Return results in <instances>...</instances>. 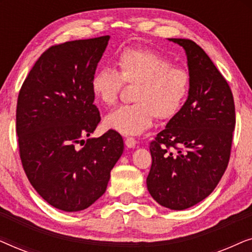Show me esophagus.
Returning <instances> with one entry per match:
<instances>
[{
    "instance_id": "obj_1",
    "label": "esophagus",
    "mask_w": 252,
    "mask_h": 252,
    "mask_svg": "<svg viewBox=\"0 0 252 252\" xmlns=\"http://www.w3.org/2000/svg\"><path fill=\"white\" fill-rule=\"evenodd\" d=\"M125 144H126L127 148H134L136 146V140L134 139V137L128 136V137H126V139H125Z\"/></svg>"
}]
</instances>
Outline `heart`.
I'll return each instance as SVG.
<instances>
[{
  "mask_svg": "<svg viewBox=\"0 0 252 252\" xmlns=\"http://www.w3.org/2000/svg\"><path fill=\"white\" fill-rule=\"evenodd\" d=\"M116 70L99 68L93 74L91 89L96 101L112 106L124 85H135L133 101L104 118L109 129L137 135L153 125L154 117L165 120L174 117L184 105L190 86L188 71L153 50L128 48L115 61Z\"/></svg>",
  "mask_w": 252,
  "mask_h": 252,
  "instance_id": "b5f03b06",
  "label": "heart"
}]
</instances>
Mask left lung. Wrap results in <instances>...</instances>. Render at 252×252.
I'll return each mask as SVG.
<instances>
[{
    "mask_svg": "<svg viewBox=\"0 0 252 252\" xmlns=\"http://www.w3.org/2000/svg\"><path fill=\"white\" fill-rule=\"evenodd\" d=\"M170 41L186 51L190 86L180 111L150 143L147 187L158 204L179 211L208 197L225 173L235 105L226 79L198 44Z\"/></svg>",
    "mask_w": 252,
    "mask_h": 252,
    "instance_id": "1",
    "label": "left lung"
}]
</instances>
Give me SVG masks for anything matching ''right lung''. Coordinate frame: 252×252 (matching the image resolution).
Returning a JSON list of instances; mask_svg holds the SVG:
<instances>
[{"label":"right lung","mask_w":252,"mask_h":252,"mask_svg":"<svg viewBox=\"0 0 252 252\" xmlns=\"http://www.w3.org/2000/svg\"><path fill=\"white\" fill-rule=\"evenodd\" d=\"M109 40L50 47L18 95L16 132L24 171L37 194L62 211H81L97 201L124 151L123 137L113 129L82 140L101 120L91 80Z\"/></svg>","instance_id":"right-lung-1"}]
</instances>
